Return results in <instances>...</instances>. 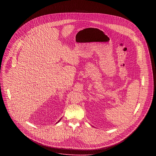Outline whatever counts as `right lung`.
Instances as JSON below:
<instances>
[{"mask_svg": "<svg viewBox=\"0 0 156 156\" xmlns=\"http://www.w3.org/2000/svg\"><path fill=\"white\" fill-rule=\"evenodd\" d=\"M61 119H62V118H61V119H59V120H58V122H57V123H58V122H59V121H60V120H61Z\"/></svg>", "mask_w": 156, "mask_h": 156, "instance_id": "right-lung-1", "label": "right lung"}]
</instances>
